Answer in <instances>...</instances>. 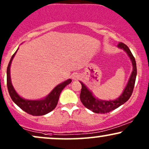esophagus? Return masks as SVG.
Wrapping results in <instances>:
<instances>
[{"instance_id": "obj_1", "label": "esophagus", "mask_w": 149, "mask_h": 149, "mask_svg": "<svg viewBox=\"0 0 149 149\" xmlns=\"http://www.w3.org/2000/svg\"><path fill=\"white\" fill-rule=\"evenodd\" d=\"M79 78V76L78 75H73V80H77V79H78Z\"/></svg>"}]
</instances>
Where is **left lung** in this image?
I'll return each instance as SVG.
<instances>
[{
  "label": "left lung",
  "mask_w": 149,
  "mask_h": 149,
  "mask_svg": "<svg viewBox=\"0 0 149 149\" xmlns=\"http://www.w3.org/2000/svg\"><path fill=\"white\" fill-rule=\"evenodd\" d=\"M118 46L120 48L123 49L127 53V54L131 58L133 67V72L131 73V77H130L129 82H128L125 89L124 90V92L120 95V97H118L116 100L112 101H104L97 100L92 95L91 92L88 91L86 86L82 82H80L81 84H82V88H81L80 95L81 102L86 108L92 111L94 113H109L117 109L118 107L121 106L122 104H125L131 96L133 91L137 75V67L135 58L130 51L129 48L123 42H119Z\"/></svg>",
  "instance_id": "1"
}]
</instances>
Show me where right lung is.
<instances>
[{
	"mask_svg": "<svg viewBox=\"0 0 149 149\" xmlns=\"http://www.w3.org/2000/svg\"><path fill=\"white\" fill-rule=\"evenodd\" d=\"M16 52L17 51L11 58L7 69V85L11 98L20 109L30 115L38 116L48 113L56 108L61 91L67 84L71 83V80L69 79L63 83L60 84L54 88V89L51 92L49 95H48L47 97L41 100H27L22 98L14 90L10 78V65Z\"/></svg>",
	"mask_w": 149,
	"mask_h": 149,
	"instance_id": "obj_1",
	"label": "right lung"
}]
</instances>
